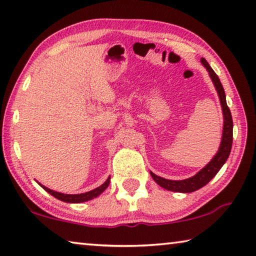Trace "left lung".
I'll list each match as a JSON object with an SVG mask.
<instances>
[{"instance_id":"1","label":"left lung","mask_w":256,"mask_h":256,"mask_svg":"<svg viewBox=\"0 0 256 256\" xmlns=\"http://www.w3.org/2000/svg\"><path fill=\"white\" fill-rule=\"evenodd\" d=\"M201 63L203 64V66L206 68V71L209 72V76L211 78L212 82H214V86L216 90V92H218L220 105H222V108L224 128H222V142H220L218 151H216L214 157L210 160L209 164H206L200 172H198L196 175L190 177V178L182 180H172L164 178V177L157 176L156 174H154L152 172H150V175L156 183H157L159 186H162V188L172 190V192L190 193L203 188V186L209 183V182L216 175V172L220 170V168L224 166V162H227L229 154H230L232 144L234 125H232V112L227 106L226 94H224V90L222 88V82H220L218 76H216L214 71L212 70L211 66H209V63L206 60V58H202Z\"/></svg>"}]
</instances>
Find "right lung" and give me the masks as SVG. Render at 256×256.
Wrapping results in <instances>:
<instances>
[{
	"instance_id": "right-lung-1",
	"label": "right lung",
	"mask_w": 256,
	"mask_h": 256,
	"mask_svg": "<svg viewBox=\"0 0 256 256\" xmlns=\"http://www.w3.org/2000/svg\"><path fill=\"white\" fill-rule=\"evenodd\" d=\"M110 176L106 180L105 183L102 184L100 186H98L97 188H94L92 190H89V192H86V193H80V194H64V193H60V192H56V190H50L48 188H46V186L42 185L40 183H38V182H37V183L40 184L42 188L46 190L47 193H50V196H53L54 198H58V200H60L63 202H66V203H82V202L92 200V198L100 196L104 190H105L108 188V185H110Z\"/></svg>"
}]
</instances>
